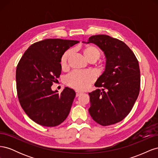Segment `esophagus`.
<instances>
[{"label": "esophagus", "mask_w": 158, "mask_h": 158, "mask_svg": "<svg viewBox=\"0 0 158 158\" xmlns=\"http://www.w3.org/2000/svg\"><path fill=\"white\" fill-rule=\"evenodd\" d=\"M82 94V92H78V91H76V96L78 97Z\"/></svg>", "instance_id": "34e87169"}]
</instances>
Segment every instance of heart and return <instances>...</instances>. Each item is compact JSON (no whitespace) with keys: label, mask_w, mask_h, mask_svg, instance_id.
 Here are the masks:
<instances>
[{"label":"heart","mask_w":158,"mask_h":158,"mask_svg":"<svg viewBox=\"0 0 158 158\" xmlns=\"http://www.w3.org/2000/svg\"><path fill=\"white\" fill-rule=\"evenodd\" d=\"M85 58L89 60H97L100 56V52L98 48L92 45L85 47L83 50ZM71 54V51L68 50L64 52L60 58V65L62 67H65L67 64V61ZM95 80L94 75L88 71L72 72L65 77V83L69 86L78 90H84L88 88Z\"/></svg>","instance_id":"obj_1"}]
</instances>
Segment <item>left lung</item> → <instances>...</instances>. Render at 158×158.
Masks as SVG:
<instances>
[{
	"label": "left lung",
	"instance_id": "left-lung-1",
	"mask_svg": "<svg viewBox=\"0 0 158 158\" xmlns=\"http://www.w3.org/2000/svg\"><path fill=\"white\" fill-rule=\"evenodd\" d=\"M85 44L98 45L106 57L103 73L95 83L102 88L89 93V113L102 126L121 121L131 112L140 88V71L135 55L122 41L107 35L91 36Z\"/></svg>",
	"mask_w": 158,
	"mask_h": 158
}]
</instances>
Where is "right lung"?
Masks as SVG:
<instances>
[{
	"instance_id": "1",
	"label": "right lung",
	"mask_w": 158,
	"mask_h": 158,
	"mask_svg": "<svg viewBox=\"0 0 158 158\" xmlns=\"http://www.w3.org/2000/svg\"><path fill=\"white\" fill-rule=\"evenodd\" d=\"M78 41L47 39L29 47L17 65L16 80L19 102L32 121L44 127H56L70 113L76 96L66 87L59 94L51 89L60 77V58Z\"/></svg>"
}]
</instances>
